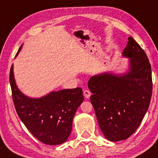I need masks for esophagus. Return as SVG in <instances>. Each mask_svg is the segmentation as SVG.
I'll return each instance as SVG.
<instances>
[{
    "mask_svg": "<svg viewBox=\"0 0 158 158\" xmlns=\"http://www.w3.org/2000/svg\"><path fill=\"white\" fill-rule=\"evenodd\" d=\"M83 94H84L85 98L86 99H88L90 98V96H91V92H90L88 90H85L84 91H83Z\"/></svg>",
    "mask_w": 158,
    "mask_h": 158,
    "instance_id": "34e87169",
    "label": "esophagus"
}]
</instances>
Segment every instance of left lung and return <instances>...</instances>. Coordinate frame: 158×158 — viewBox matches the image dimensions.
I'll return each instance as SVG.
<instances>
[{
    "instance_id": "8db88e82",
    "label": "left lung",
    "mask_w": 158,
    "mask_h": 158,
    "mask_svg": "<svg viewBox=\"0 0 158 158\" xmlns=\"http://www.w3.org/2000/svg\"><path fill=\"white\" fill-rule=\"evenodd\" d=\"M122 56L128 58L126 72L101 73L93 76L88 83L99 126L112 142L126 139L136 131L148 110L152 94L149 60L133 37L128 38Z\"/></svg>"
}]
</instances>
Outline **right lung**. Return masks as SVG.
<instances>
[{"label": "right lung", "mask_w": 158, "mask_h": 158, "mask_svg": "<svg viewBox=\"0 0 158 158\" xmlns=\"http://www.w3.org/2000/svg\"><path fill=\"white\" fill-rule=\"evenodd\" d=\"M22 48V45L16 56ZM10 82L17 114L33 136L50 145L67 141L76 110L84 100L82 88L53 91L41 98H30L17 86L13 64L10 69Z\"/></svg>", "instance_id": "1"}]
</instances>
